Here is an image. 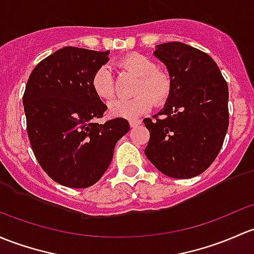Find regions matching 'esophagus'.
I'll use <instances>...</instances> for the list:
<instances>
[{
	"label": "esophagus",
	"instance_id": "1",
	"mask_svg": "<svg viewBox=\"0 0 254 254\" xmlns=\"http://www.w3.org/2000/svg\"><path fill=\"white\" fill-rule=\"evenodd\" d=\"M129 124L131 127H137V125L141 124V120L140 119H131V120H129Z\"/></svg>",
	"mask_w": 254,
	"mask_h": 254
}]
</instances>
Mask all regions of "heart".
Instances as JSON below:
<instances>
[{
  "label": "heart",
  "mask_w": 254,
  "mask_h": 254,
  "mask_svg": "<svg viewBox=\"0 0 254 254\" xmlns=\"http://www.w3.org/2000/svg\"><path fill=\"white\" fill-rule=\"evenodd\" d=\"M123 70L137 76L134 87L135 96L131 98H120L109 103L111 116L119 118H137L151 109L152 102L163 106L172 95L173 80L165 70L157 69V64L145 55L130 53L118 62ZM91 87L98 98L109 101L116 95L113 75L106 65L95 70L91 78Z\"/></svg>",
  "instance_id": "heart-1"
}]
</instances>
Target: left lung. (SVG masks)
<instances>
[{"mask_svg": "<svg viewBox=\"0 0 254 254\" xmlns=\"http://www.w3.org/2000/svg\"><path fill=\"white\" fill-rule=\"evenodd\" d=\"M154 56L167 65L173 90L154 119H143L149 131L145 154L167 176L193 178L214 162L223 146L228 84L210 56L183 42L157 45Z\"/></svg>", "mask_w": 254, "mask_h": 254, "instance_id": "1", "label": "left lung"}]
</instances>
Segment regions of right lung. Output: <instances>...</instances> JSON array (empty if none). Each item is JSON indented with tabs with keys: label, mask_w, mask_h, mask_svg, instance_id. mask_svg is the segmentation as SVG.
<instances>
[{
	"label": "right lung",
	"mask_w": 254,
	"mask_h": 254,
	"mask_svg": "<svg viewBox=\"0 0 254 254\" xmlns=\"http://www.w3.org/2000/svg\"><path fill=\"white\" fill-rule=\"evenodd\" d=\"M108 53L63 47L37 64L26 82L23 103L31 148L45 173L63 186L97 183L130 129L124 118L96 123L107 106L93 92L91 78Z\"/></svg>",
	"instance_id": "right-lung-1"
}]
</instances>
